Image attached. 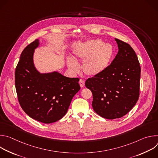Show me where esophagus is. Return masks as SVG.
<instances>
[{
    "instance_id": "1",
    "label": "esophagus",
    "mask_w": 158,
    "mask_h": 158,
    "mask_svg": "<svg viewBox=\"0 0 158 158\" xmlns=\"http://www.w3.org/2000/svg\"><path fill=\"white\" fill-rule=\"evenodd\" d=\"M79 85H80V86H81V87H84L85 82H84V80H82V79H80V80H79Z\"/></svg>"
}]
</instances>
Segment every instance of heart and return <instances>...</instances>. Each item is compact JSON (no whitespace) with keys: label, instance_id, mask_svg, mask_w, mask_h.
Returning a JSON list of instances; mask_svg holds the SVG:
<instances>
[{"label":"heart","instance_id":"heart-1","mask_svg":"<svg viewBox=\"0 0 158 158\" xmlns=\"http://www.w3.org/2000/svg\"><path fill=\"white\" fill-rule=\"evenodd\" d=\"M75 59L67 58L69 70L76 73L79 71L77 62H82V71L89 77H96L105 72L109 67L114 51L110 44H105L100 39H91L78 44L74 48Z\"/></svg>","mask_w":158,"mask_h":158}]
</instances>
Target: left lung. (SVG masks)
I'll return each mask as SVG.
<instances>
[{"instance_id":"left-lung-1","label":"left lung","mask_w":158,"mask_h":158,"mask_svg":"<svg viewBox=\"0 0 158 158\" xmlns=\"http://www.w3.org/2000/svg\"><path fill=\"white\" fill-rule=\"evenodd\" d=\"M115 40L119 51L109 67L85 83L93 93L94 110L107 119L126 115L139 95L141 67L136 52L128 44L118 39Z\"/></svg>"}]
</instances>
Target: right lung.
<instances>
[{"instance_id":"add662e5","label":"right lung","mask_w":158,"mask_h":158,"mask_svg":"<svg viewBox=\"0 0 158 158\" xmlns=\"http://www.w3.org/2000/svg\"><path fill=\"white\" fill-rule=\"evenodd\" d=\"M40 45L35 40L21 53L15 73V85L19 104L31 118L50 124L66 114L81 87L78 78H70L55 71L41 73L34 63L35 49Z\"/></svg>"}]
</instances>
